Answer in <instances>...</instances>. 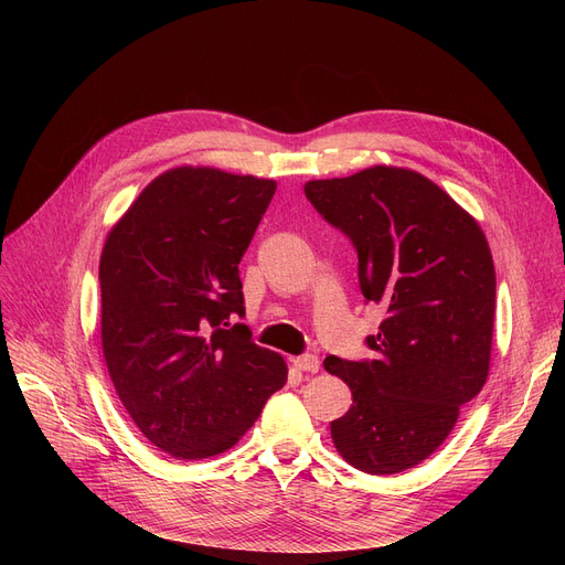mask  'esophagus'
<instances>
[{"label":"esophagus","instance_id":"1","mask_svg":"<svg viewBox=\"0 0 565 565\" xmlns=\"http://www.w3.org/2000/svg\"><path fill=\"white\" fill-rule=\"evenodd\" d=\"M292 366L298 371H305V373H318L320 360L316 358V354H302V358L292 360Z\"/></svg>","mask_w":565,"mask_h":565}]
</instances>
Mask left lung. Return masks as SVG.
<instances>
[{"label":"left lung","instance_id":"1","mask_svg":"<svg viewBox=\"0 0 565 565\" xmlns=\"http://www.w3.org/2000/svg\"><path fill=\"white\" fill-rule=\"evenodd\" d=\"M305 194L350 237L362 295L387 311L366 339L375 360L322 362L352 392L332 422L334 447L366 473L405 471L437 451L488 380L497 288L488 241L412 169L377 164L309 181Z\"/></svg>","mask_w":565,"mask_h":565}]
</instances>
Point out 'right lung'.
<instances>
[{
    "label": "right lung",
    "mask_w": 565,
    "mask_h": 565,
    "mask_svg": "<svg viewBox=\"0 0 565 565\" xmlns=\"http://www.w3.org/2000/svg\"><path fill=\"white\" fill-rule=\"evenodd\" d=\"M275 190L267 178L175 167L105 241V364L143 437L178 460L231 449L286 384L281 354L231 322L245 316L237 263Z\"/></svg>",
    "instance_id": "add662e5"
}]
</instances>
